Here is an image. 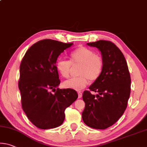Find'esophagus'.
<instances>
[{"instance_id":"esophagus-1","label":"esophagus","mask_w":147,"mask_h":147,"mask_svg":"<svg viewBox=\"0 0 147 147\" xmlns=\"http://www.w3.org/2000/svg\"><path fill=\"white\" fill-rule=\"evenodd\" d=\"M78 98L80 99V98H81V97H82V93L81 92H78Z\"/></svg>"}]
</instances>
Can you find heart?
Listing matches in <instances>:
<instances>
[{
	"instance_id": "obj_1",
	"label": "heart",
	"mask_w": 147,
	"mask_h": 147,
	"mask_svg": "<svg viewBox=\"0 0 147 147\" xmlns=\"http://www.w3.org/2000/svg\"><path fill=\"white\" fill-rule=\"evenodd\" d=\"M70 61L59 59L55 64L57 71L62 77L68 78L72 65H80L78 74L80 76L65 80L63 86L75 90H81L89 83L94 81L101 74L103 69V60L99 55L95 54L91 49L80 46L72 51L69 55Z\"/></svg>"
}]
</instances>
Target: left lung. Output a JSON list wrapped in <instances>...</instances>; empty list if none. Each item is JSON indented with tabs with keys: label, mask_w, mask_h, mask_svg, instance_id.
Listing matches in <instances>:
<instances>
[{
	"label": "left lung",
	"mask_w": 147,
	"mask_h": 147,
	"mask_svg": "<svg viewBox=\"0 0 147 147\" xmlns=\"http://www.w3.org/2000/svg\"><path fill=\"white\" fill-rule=\"evenodd\" d=\"M101 52L103 69L99 77L85 90L82 99L85 108L82 116L90 127L104 129L113 125L122 116L131 92V77L126 60L115 44L107 40L87 43Z\"/></svg>",
	"instance_id": "1"
}]
</instances>
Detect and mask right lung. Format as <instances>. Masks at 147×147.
<instances>
[{"mask_svg": "<svg viewBox=\"0 0 147 147\" xmlns=\"http://www.w3.org/2000/svg\"><path fill=\"white\" fill-rule=\"evenodd\" d=\"M73 44L52 39L40 40L29 48L21 63L18 86L23 110L40 129L61 125L65 109L78 98L75 90L59 89L60 80L55 67L59 55ZM51 90L57 91L52 94Z\"/></svg>", "mask_w": 147, "mask_h": 147, "instance_id": "obj_1", "label": "right lung"}]
</instances>
